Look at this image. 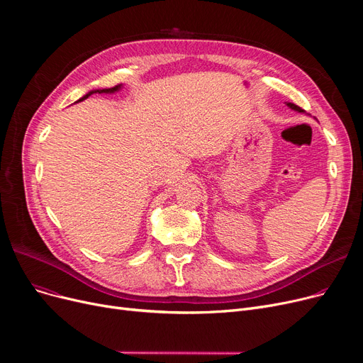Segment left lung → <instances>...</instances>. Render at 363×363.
<instances>
[{"label":"left lung","mask_w":363,"mask_h":363,"mask_svg":"<svg viewBox=\"0 0 363 363\" xmlns=\"http://www.w3.org/2000/svg\"><path fill=\"white\" fill-rule=\"evenodd\" d=\"M287 106H289V107H290V108H293V110H296V111H300V113H301V111H304V110H303V108H301V107H298V106H296V104H293V103H289V104H287Z\"/></svg>","instance_id":"8db88e82"}]
</instances>
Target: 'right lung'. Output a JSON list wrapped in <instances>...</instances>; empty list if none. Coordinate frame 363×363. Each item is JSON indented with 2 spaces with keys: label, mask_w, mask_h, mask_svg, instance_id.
Returning a JSON list of instances; mask_svg holds the SVG:
<instances>
[{
  "label": "right lung",
  "mask_w": 363,
  "mask_h": 363,
  "mask_svg": "<svg viewBox=\"0 0 363 363\" xmlns=\"http://www.w3.org/2000/svg\"><path fill=\"white\" fill-rule=\"evenodd\" d=\"M121 84L119 85H114V86H111V88H106V89H95V91H89L86 95H84V97L79 100V101H82V100H85V99H88L91 94H95V92H99V94H103V92H106V94H108V92H114V91H119L121 89Z\"/></svg>",
  "instance_id": "1"
}]
</instances>
